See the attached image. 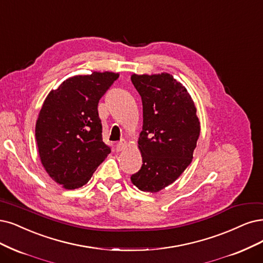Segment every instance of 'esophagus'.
<instances>
[{"label":"esophagus","instance_id":"esophagus-1","mask_svg":"<svg viewBox=\"0 0 263 263\" xmlns=\"http://www.w3.org/2000/svg\"><path fill=\"white\" fill-rule=\"evenodd\" d=\"M125 147H126V142L125 141H120L119 143H117V145H116V148L118 152L123 151Z\"/></svg>","mask_w":263,"mask_h":263}]
</instances>
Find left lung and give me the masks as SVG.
Instances as JSON below:
<instances>
[{"label": "left lung", "mask_w": 263, "mask_h": 263, "mask_svg": "<svg viewBox=\"0 0 263 263\" xmlns=\"http://www.w3.org/2000/svg\"><path fill=\"white\" fill-rule=\"evenodd\" d=\"M131 81L143 104V164L131 181L143 192L157 193L192 162L200 123L191 95L171 74H132Z\"/></svg>", "instance_id": "8db88e82"}]
</instances>
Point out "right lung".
<instances>
[{
    "label": "right lung",
    "instance_id": "1",
    "mask_svg": "<svg viewBox=\"0 0 263 263\" xmlns=\"http://www.w3.org/2000/svg\"><path fill=\"white\" fill-rule=\"evenodd\" d=\"M118 77L94 71L69 78L43 103L35 124L39 155L48 176L67 190L89 182L110 153L97 106Z\"/></svg>",
    "mask_w": 263,
    "mask_h": 263
}]
</instances>
